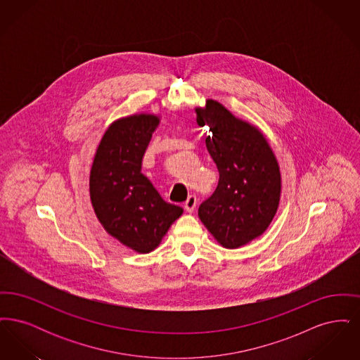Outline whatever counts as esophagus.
<instances>
[{"instance_id": "34e87169", "label": "esophagus", "mask_w": 360, "mask_h": 360, "mask_svg": "<svg viewBox=\"0 0 360 360\" xmlns=\"http://www.w3.org/2000/svg\"><path fill=\"white\" fill-rule=\"evenodd\" d=\"M195 206H197V197L195 195H188V198L186 200V202H185L186 212L191 213L195 209Z\"/></svg>"}]
</instances>
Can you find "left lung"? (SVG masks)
I'll list each match as a JSON object with an SVG mask.
<instances>
[{"label": "left lung", "mask_w": 360, "mask_h": 360, "mask_svg": "<svg viewBox=\"0 0 360 360\" xmlns=\"http://www.w3.org/2000/svg\"><path fill=\"white\" fill-rule=\"evenodd\" d=\"M194 110L197 124L209 128L206 148L220 174L198 217L224 248L236 250L262 236L273 221L282 188L279 165L257 125L209 98Z\"/></svg>", "instance_id": "1"}]
</instances>
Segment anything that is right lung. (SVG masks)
I'll list each match as a JSON object with an SVG mask.
<instances>
[{
	"label": "right lung",
	"mask_w": 360,
	"mask_h": 360,
	"mask_svg": "<svg viewBox=\"0 0 360 360\" xmlns=\"http://www.w3.org/2000/svg\"><path fill=\"white\" fill-rule=\"evenodd\" d=\"M160 122L154 113L113 121L96 150L89 176L94 213L103 229L127 248L148 254L184 213L166 202L140 172L141 159Z\"/></svg>",
	"instance_id": "1"
}]
</instances>
